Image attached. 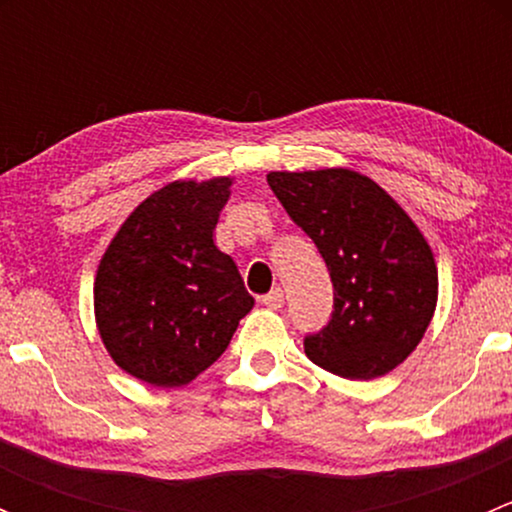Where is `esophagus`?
<instances>
[{"label":"esophagus","instance_id":"1","mask_svg":"<svg viewBox=\"0 0 512 512\" xmlns=\"http://www.w3.org/2000/svg\"><path fill=\"white\" fill-rule=\"evenodd\" d=\"M262 304H265L267 309H282V304H285V292H282L280 287H275L272 289L270 294H265V297H262Z\"/></svg>","mask_w":512,"mask_h":512}]
</instances>
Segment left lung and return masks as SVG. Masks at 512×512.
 I'll use <instances>...</instances> for the list:
<instances>
[{
    "mask_svg": "<svg viewBox=\"0 0 512 512\" xmlns=\"http://www.w3.org/2000/svg\"><path fill=\"white\" fill-rule=\"evenodd\" d=\"M267 183L332 275V319L304 339V354L344 379H379L404 364L438 302L436 257L409 213L349 168L272 170Z\"/></svg>",
    "mask_w": 512,
    "mask_h": 512,
    "instance_id": "left-lung-1",
    "label": "left lung"
}]
</instances>
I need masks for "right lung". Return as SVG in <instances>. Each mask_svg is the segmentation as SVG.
<instances>
[{"label":"right lung","mask_w":512,"mask_h":512,"mask_svg":"<svg viewBox=\"0 0 512 512\" xmlns=\"http://www.w3.org/2000/svg\"><path fill=\"white\" fill-rule=\"evenodd\" d=\"M230 188L227 175L163 185L123 220L98 262L96 329L138 381L190 384L255 307L232 257L213 242Z\"/></svg>","instance_id":"1"}]
</instances>
